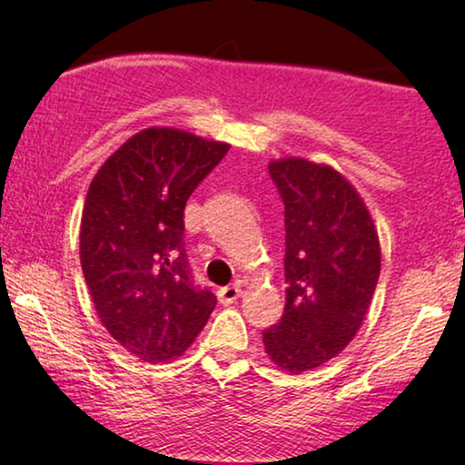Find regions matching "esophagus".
I'll return each instance as SVG.
<instances>
[{"mask_svg": "<svg viewBox=\"0 0 465 465\" xmlns=\"http://www.w3.org/2000/svg\"><path fill=\"white\" fill-rule=\"evenodd\" d=\"M240 286L238 284H232V286H225L218 291V302L223 303V306H229V303H233L240 297Z\"/></svg>", "mask_w": 465, "mask_h": 465, "instance_id": "34e87169", "label": "esophagus"}]
</instances>
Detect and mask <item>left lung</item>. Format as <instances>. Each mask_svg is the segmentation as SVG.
I'll return each mask as SVG.
<instances>
[{"label":"left lung","instance_id":"8db88e82","mask_svg":"<svg viewBox=\"0 0 465 465\" xmlns=\"http://www.w3.org/2000/svg\"><path fill=\"white\" fill-rule=\"evenodd\" d=\"M284 201L286 306L264 330L273 365L311 371L348 348L381 275V242L365 201L332 165L302 157L269 163Z\"/></svg>","mask_w":465,"mask_h":465}]
</instances>
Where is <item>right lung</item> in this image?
Here are the masks:
<instances>
[{
    "instance_id": "1",
    "label": "right lung",
    "mask_w": 465,
    "mask_h": 465,
    "mask_svg": "<svg viewBox=\"0 0 465 465\" xmlns=\"http://www.w3.org/2000/svg\"><path fill=\"white\" fill-rule=\"evenodd\" d=\"M229 143L153 126L100 165L80 218V266L104 325L146 362L190 348L216 306L192 284L183 242L185 201Z\"/></svg>"
}]
</instances>
